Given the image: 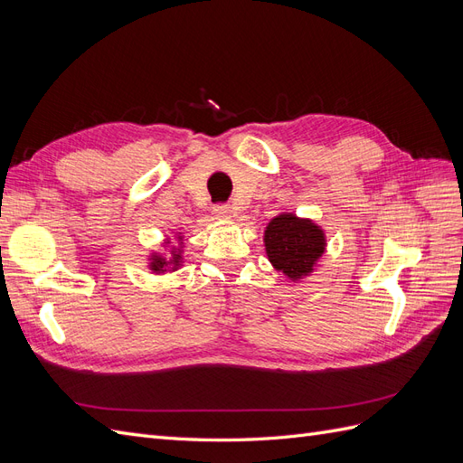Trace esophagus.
I'll list each match as a JSON object with an SVG mask.
<instances>
[{"instance_id":"34e87169","label":"esophagus","mask_w":463,"mask_h":463,"mask_svg":"<svg viewBox=\"0 0 463 463\" xmlns=\"http://www.w3.org/2000/svg\"><path fill=\"white\" fill-rule=\"evenodd\" d=\"M214 214L218 218H232V206L226 203H218L214 204Z\"/></svg>"}]
</instances>
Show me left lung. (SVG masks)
Wrapping results in <instances>:
<instances>
[{"mask_svg":"<svg viewBox=\"0 0 463 463\" xmlns=\"http://www.w3.org/2000/svg\"><path fill=\"white\" fill-rule=\"evenodd\" d=\"M264 247L276 270L291 279H299L313 272L326 243L325 233L311 220L279 214L266 226Z\"/></svg>","mask_w":463,"mask_h":463,"instance_id":"8db88e82","label":"left lung"}]
</instances>
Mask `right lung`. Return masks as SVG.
<instances>
[{"label": "right lung", "mask_w": 463, "mask_h": 463, "mask_svg": "<svg viewBox=\"0 0 463 463\" xmlns=\"http://www.w3.org/2000/svg\"><path fill=\"white\" fill-rule=\"evenodd\" d=\"M172 260L167 262L164 257H158V255H152V262H150V269L156 270V272H164V269L167 264H174V266H179V260H181V253L179 250H172Z\"/></svg>", "instance_id": "obj_1"}]
</instances>
